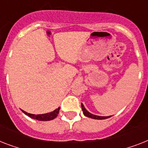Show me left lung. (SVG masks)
<instances>
[{
	"label": "left lung",
	"mask_w": 148,
	"mask_h": 148,
	"mask_svg": "<svg viewBox=\"0 0 148 148\" xmlns=\"http://www.w3.org/2000/svg\"><path fill=\"white\" fill-rule=\"evenodd\" d=\"M81 107H82L83 112L84 114V116H87V117L92 118V119H108V118L111 117V116H96V115H93V114H91L90 112H89L85 109L84 106L83 105V103H81Z\"/></svg>",
	"instance_id": "obj_1"
}]
</instances>
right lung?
Segmentation results:
<instances>
[{"label": "right lung", "mask_w": 148, "mask_h": 148, "mask_svg": "<svg viewBox=\"0 0 148 148\" xmlns=\"http://www.w3.org/2000/svg\"><path fill=\"white\" fill-rule=\"evenodd\" d=\"M60 107H58V109H56L55 110H54L53 112H49V113L46 114H41V115H33V114H30L26 112L25 111H23L24 113L27 115L28 116H29L32 119H34L39 120V121H50V120H52L54 119L58 116V114L59 113Z\"/></svg>", "instance_id": "obj_1"}]
</instances>
